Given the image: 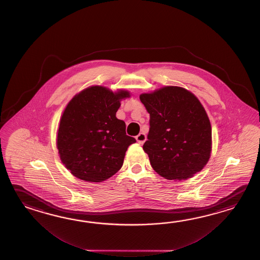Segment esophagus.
<instances>
[{"label": "esophagus", "instance_id": "1", "mask_svg": "<svg viewBox=\"0 0 260 260\" xmlns=\"http://www.w3.org/2000/svg\"><path fill=\"white\" fill-rule=\"evenodd\" d=\"M136 139H137L138 143L143 144L144 142L146 141V139H147V137H146V135H145L144 133H140V134H138V136L136 137Z\"/></svg>", "mask_w": 260, "mask_h": 260}]
</instances>
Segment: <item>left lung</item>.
<instances>
[{
    "label": "left lung",
    "instance_id": "left-lung-1",
    "mask_svg": "<svg viewBox=\"0 0 260 260\" xmlns=\"http://www.w3.org/2000/svg\"><path fill=\"white\" fill-rule=\"evenodd\" d=\"M149 113L144 151L152 168L170 180H184L201 171L210 158V121L188 90L166 86L139 96Z\"/></svg>",
    "mask_w": 260,
    "mask_h": 260
}]
</instances>
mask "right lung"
Returning a JSON list of instances; mask_svg holds the SVG:
<instances>
[{
  "label": "right lung",
  "instance_id": "add662e5",
  "mask_svg": "<svg viewBox=\"0 0 260 260\" xmlns=\"http://www.w3.org/2000/svg\"><path fill=\"white\" fill-rule=\"evenodd\" d=\"M127 96V91L114 94L92 86L68 104L59 123L57 149L73 176L101 182L121 169L128 147L136 142L126 135L125 122L116 118L120 100Z\"/></svg>",
  "mask_w": 260,
  "mask_h": 260
}]
</instances>
